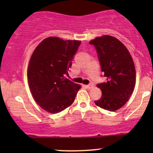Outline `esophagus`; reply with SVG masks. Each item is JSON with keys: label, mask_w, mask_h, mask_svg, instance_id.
<instances>
[{"label": "esophagus", "mask_w": 153, "mask_h": 153, "mask_svg": "<svg viewBox=\"0 0 153 153\" xmlns=\"http://www.w3.org/2000/svg\"><path fill=\"white\" fill-rule=\"evenodd\" d=\"M94 87V84H92V83H91V84H89V85H86V88L88 89H91V88H93Z\"/></svg>", "instance_id": "34e87169"}]
</instances>
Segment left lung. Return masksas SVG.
<instances>
[{
  "label": "left lung",
  "mask_w": 153,
  "mask_h": 153,
  "mask_svg": "<svg viewBox=\"0 0 153 153\" xmlns=\"http://www.w3.org/2000/svg\"><path fill=\"white\" fill-rule=\"evenodd\" d=\"M99 54L101 71L106 81L98 84L102 96L95 101L96 106L114 111L127 102L136 82V71L129 50L119 39L109 35L95 38L89 42Z\"/></svg>",
  "instance_id": "1"
}]
</instances>
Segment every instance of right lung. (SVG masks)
I'll list each match as a JSON object with an SVG mask.
<instances>
[{
  "instance_id": "1",
  "label": "right lung",
  "mask_w": 153,
  "mask_h": 153,
  "mask_svg": "<svg viewBox=\"0 0 153 153\" xmlns=\"http://www.w3.org/2000/svg\"><path fill=\"white\" fill-rule=\"evenodd\" d=\"M81 41L50 36L42 40L31 56L28 82L37 104L51 114L71 106L81 85L65 78Z\"/></svg>"
}]
</instances>
